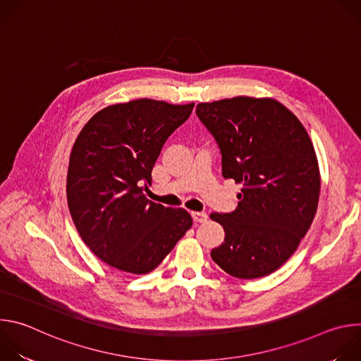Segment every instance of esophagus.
Returning <instances> with one entry per match:
<instances>
[{
    "instance_id": "obj_1",
    "label": "esophagus",
    "mask_w": 361,
    "mask_h": 361,
    "mask_svg": "<svg viewBox=\"0 0 361 361\" xmlns=\"http://www.w3.org/2000/svg\"><path fill=\"white\" fill-rule=\"evenodd\" d=\"M191 217H192L194 223H204L205 220H207V214L200 213V212H191Z\"/></svg>"
}]
</instances>
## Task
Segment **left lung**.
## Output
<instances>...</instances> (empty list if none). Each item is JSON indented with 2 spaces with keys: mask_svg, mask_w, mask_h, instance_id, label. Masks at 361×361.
<instances>
[{
  "mask_svg": "<svg viewBox=\"0 0 361 361\" xmlns=\"http://www.w3.org/2000/svg\"><path fill=\"white\" fill-rule=\"evenodd\" d=\"M195 113L220 145L223 177L243 184L233 213L210 214L226 233L212 259L237 279L269 276L293 255L316 216L320 169L313 142L270 97L200 102Z\"/></svg>",
  "mask_w": 361,
  "mask_h": 361,
  "instance_id": "obj_1",
  "label": "left lung"
}]
</instances>
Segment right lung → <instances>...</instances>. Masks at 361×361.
Masks as SVG:
<instances>
[{"mask_svg":"<svg viewBox=\"0 0 361 361\" xmlns=\"http://www.w3.org/2000/svg\"><path fill=\"white\" fill-rule=\"evenodd\" d=\"M190 104L140 98L95 113L80 131L67 174V201L84 243L106 264L131 274L156 269L191 228L183 209L163 207L144 191L166 140Z\"/></svg>","mask_w":361,"mask_h":361,"instance_id":"right-lung-1","label":"right lung"}]
</instances>
